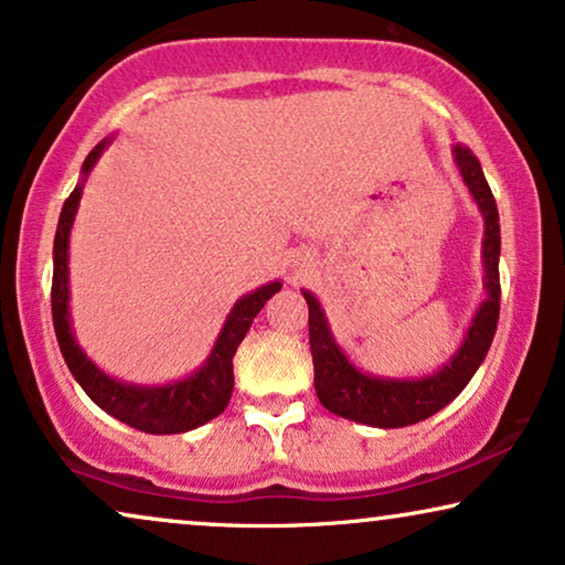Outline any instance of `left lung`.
<instances>
[{"instance_id": "8db88e82", "label": "left lung", "mask_w": 565, "mask_h": 565, "mask_svg": "<svg viewBox=\"0 0 565 565\" xmlns=\"http://www.w3.org/2000/svg\"><path fill=\"white\" fill-rule=\"evenodd\" d=\"M452 161L462 184H466L476 207L483 215L481 306L476 308L458 350L450 354V360L443 362V367H437L435 373L427 375L391 377L365 373V370L354 365L350 354L337 342L319 298L311 290H300L308 303V339H311L313 354L316 396H319L321 406L329 408L331 414H339L344 419L367 424V427L377 429L408 427V424H416L431 414H437L455 396H460V391L470 383V377L476 375L486 352H489L493 334H497L501 298L499 211L489 182L483 177V169L473 153H470V149L455 146Z\"/></svg>"}]
</instances>
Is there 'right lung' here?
<instances>
[{
	"label": "right lung",
	"mask_w": 565,
	"mask_h": 565,
	"mask_svg": "<svg viewBox=\"0 0 565 565\" xmlns=\"http://www.w3.org/2000/svg\"><path fill=\"white\" fill-rule=\"evenodd\" d=\"M113 138L115 136L103 138L89 151V157L82 164V180L76 182L74 192L61 207L56 238H53V327H56L61 354H64L76 383L105 414L115 416L128 427L149 431V435H182V431L203 427L205 422L215 419L228 406L231 391H234V354L249 331L254 316L282 288V282L273 280L238 298L223 321L203 365L180 381L161 385L128 383L95 365L76 342L72 311H68V298H72V292H68V236H72L76 211H79L84 182L103 157V151L113 143Z\"/></svg>",
	"instance_id": "right-lung-1"
}]
</instances>
